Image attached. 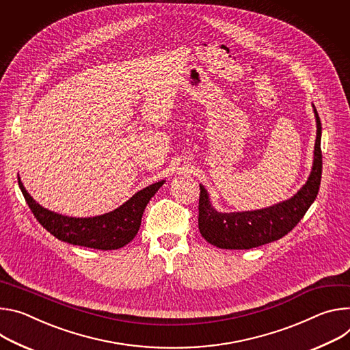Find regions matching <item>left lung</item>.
Wrapping results in <instances>:
<instances>
[{"mask_svg": "<svg viewBox=\"0 0 350 350\" xmlns=\"http://www.w3.org/2000/svg\"><path fill=\"white\" fill-rule=\"evenodd\" d=\"M313 108L317 122L313 168L293 198L261 210L218 213L210 203L207 190L200 185L199 229L208 243L230 250L253 249L281 239L299 224L319 195L323 172L321 121L314 105Z\"/></svg>", "mask_w": 350, "mask_h": 350, "instance_id": "1", "label": "left lung"}]
</instances>
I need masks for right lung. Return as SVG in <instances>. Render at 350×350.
I'll list each match as a JSON object with an SVG mask.
<instances>
[{"label": "right lung", "instance_id": "1", "mask_svg": "<svg viewBox=\"0 0 350 350\" xmlns=\"http://www.w3.org/2000/svg\"><path fill=\"white\" fill-rule=\"evenodd\" d=\"M164 182H155L135 193L126 203L111 213L90 218H75L57 214L36 203L18 176L19 187L29 208L51 235L70 245L98 250L124 247L136 237L147 203Z\"/></svg>", "mask_w": 350, "mask_h": 350}]
</instances>
